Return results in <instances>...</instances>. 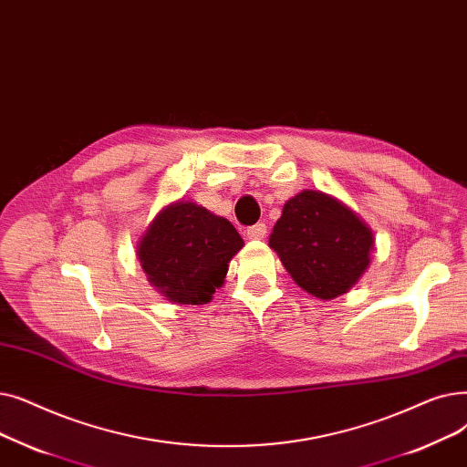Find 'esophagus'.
Masks as SVG:
<instances>
[{
	"instance_id": "obj_1",
	"label": "esophagus",
	"mask_w": 467,
	"mask_h": 467,
	"mask_svg": "<svg viewBox=\"0 0 467 467\" xmlns=\"http://www.w3.org/2000/svg\"><path fill=\"white\" fill-rule=\"evenodd\" d=\"M265 234H268V226L262 224V222H260V224H254V226L247 228V237L249 239H264Z\"/></svg>"
}]
</instances>
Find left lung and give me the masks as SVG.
Wrapping results in <instances>:
<instances>
[{"instance_id": "left-lung-1", "label": "left lung", "mask_w": 467, "mask_h": 467, "mask_svg": "<svg viewBox=\"0 0 467 467\" xmlns=\"http://www.w3.org/2000/svg\"><path fill=\"white\" fill-rule=\"evenodd\" d=\"M374 239L370 230L335 197L304 190L283 207L270 247L306 293L337 298L367 270Z\"/></svg>"}]
</instances>
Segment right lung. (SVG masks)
I'll use <instances>...</instances> for the list:
<instances>
[{"label":"right lung","instance_id":"1","mask_svg":"<svg viewBox=\"0 0 467 467\" xmlns=\"http://www.w3.org/2000/svg\"><path fill=\"white\" fill-rule=\"evenodd\" d=\"M243 239L226 218L190 202L172 203L151 222L139 245L150 283L176 304H207L224 283Z\"/></svg>","mask_w":467,"mask_h":467}]
</instances>
